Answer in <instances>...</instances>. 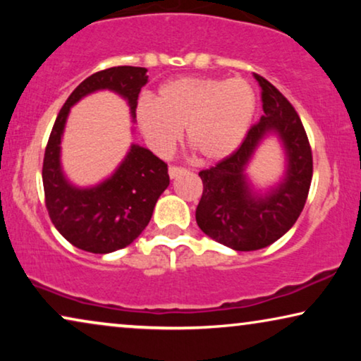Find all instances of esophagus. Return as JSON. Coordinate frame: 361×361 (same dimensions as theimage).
I'll use <instances>...</instances> for the list:
<instances>
[{"label": "esophagus", "mask_w": 361, "mask_h": 361, "mask_svg": "<svg viewBox=\"0 0 361 361\" xmlns=\"http://www.w3.org/2000/svg\"><path fill=\"white\" fill-rule=\"evenodd\" d=\"M169 177L171 179H176V177H179V176H182V174H185V169L184 167H177V166H171L169 167Z\"/></svg>", "instance_id": "obj_1"}]
</instances>
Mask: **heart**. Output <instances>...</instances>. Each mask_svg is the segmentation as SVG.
I'll use <instances>...</instances> for the list:
<instances>
[{
  "instance_id": "b5f03b06",
  "label": "heart",
  "mask_w": 361,
  "mask_h": 361,
  "mask_svg": "<svg viewBox=\"0 0 361 361\" xmlns=\"http://www.w3.org/2000/svg\"><path fill=\"white\" fill-rule=\"evenodd\" d=\"M256 113V92L245 78L180 77L141 98L136 120L146 141L167 152L185 128L187 145L205 162H220L238 149Z\"/></svg>"
}]
</instances>
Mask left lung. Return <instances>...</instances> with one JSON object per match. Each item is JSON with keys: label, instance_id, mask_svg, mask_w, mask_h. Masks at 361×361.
I'll use <instances>...</instances> for the list:
<instances>
[{"label": "left lung", "instance_id": "left-lung-1", "mask_svg": "<svg viewBox=\"0 0 361 361\" xmlns=\"http://www.w3.org/2000/svg\"><path fill=\"white\" fill-rule=\"evenodd\" d=\"M264 115L251 128L238 151L199 176L204 182L195 220L212 240L236 251H255L274 243L293 228L312 180V151L294 106L278 88L255 73ZM269 135L285 151V172L274 186L258 190L245 169Z\"/></svg>", "mask_w": 361, "mask_h": 361}]
</instances>
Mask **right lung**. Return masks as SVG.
<instances>
[{
    "label": "right lung",
    "instance_id": "add662e5",
    "mask_svg": "<svg viewBox=\"0 0 361 361\" xmlns=\"http://www.w3.org/2000/svg\"><path fill=\"white\" fill-rule=\"evenodd\" d=\"M147 68L120 66L85 78L63 103L44 154L42 184L52 224L68 243L106 255L131 245L149 224L156 202L169 185L167 164L149 149L131 145L120 166L95 185L80 187L62 169V136L71 108L92 93L110 90L126 100L136 118L137 95L147 83Z\"/></svg>",
    "mask_w": 361,
    "mask_h": 361
}]
</instances>
